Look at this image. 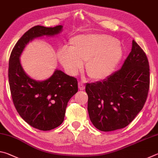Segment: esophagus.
I'll return each instance as SVG.
<instances>
[{"label": "esophagus", "mask_w": 158, "mask_h": 158, "mask_svg": "<svg viewBox=\"0 0 158 158\" xmlns=\"http://www.w3.org/2000/svg\"><path fill=\"white\" fill-rule=\"evenodd\" d=\"M79 90H83L85 89V85L83 82H79Z\"/></svg>", "instance_id": "esophagus-1"}]
</instances>
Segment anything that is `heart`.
Masks as SVG:
<instances>
[{
  "instance_id": "1",
  "label": "heart",
  "mask_w": 158,
  "mask_h": 158,
  "mask_svg": "<svg viewBox=\"0 0 158 158\" xmlns=\"http://www.w3.org/2000/svg\"><path fill=\"white\" fill-rule=\"evenodd\" d=\"M60 63L70 75L85 69L90 77L95 80L106 78L113 73L123 56L121 45L116 40L105 34H81L74 36L69 46L58 52Z\"/></svg>"
}]
</instances>
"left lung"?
Returning a JSON list of instances; mask_svg holds the SVG:
<instances>
[{
    "label": "left lung",
    "mask_w": 158,
    "mask_h": 158,
    "mask_svg": "<svg viewBox=\"0 0 158 158\" xmlns=\"http://www.w3.org/2000/svg\"><path fill=\"white\" fill-rule=\"evenodd\" d=\"M149 87L148 58L133 40L132 50L121 69L102 81L85 85L92 123L104 132L126 127L143 107Z\"/></svg>",
    "instance_id": "8db88e82"
}]
</instances>
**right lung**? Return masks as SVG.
<instances>
[{
    "label": "right lung",
    "mask_w": 158,
    "mask_h": 158,
    "mask_svg": "<svg viewBox=\"0 0 158 158\" xmlns=\"http://www.w3.org/2000/svg\"><path fill=\"white\" fill-rule=\"evenodd\" d=\"M62 28L59 25L50 28L35 26L29 29L16 43L9 60V84L15 108L28 124L42 131L54 129L63 122L68 102L78 91L77 80L56 69L50 78L37 81L24 73L19 57L32 40L54 35Z\"/></svg>",
    "instance_id": "right-lung-1"
}]
</instances>
